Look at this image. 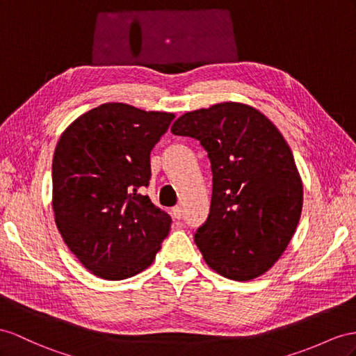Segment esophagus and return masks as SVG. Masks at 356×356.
Instances as JSON below:
<instances>
[{"instance_id":"34e87169","label":"esophagus","mask_w":356,"mask_h":356,"mask_svg":"<svg viewBox=\"0 0 356 356\" xmlns=\"http://www.w3.org/2000/svg\"><path fill=\"white\" fill-rule=\"evenodd\" d=\"M171 215H172V218H176V220H180V216H181V207H180V206L172 207V209H171Z\"/></svg>"}]
</instances>
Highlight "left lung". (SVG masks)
Wrapping results in <instances>:
<instances>
[{"instance_id":"8db88e82","label":"left lung","mask_w":356,"mask_h":356,"mask_svg":"<svg viewBox=\"0 0 356 356\" xmlns=\"http://www.w3.org/2000/svg\"><path fill=\"white\" fill-rule=\"evenodd\" d=\"M171 132L198 140L212 163L211 213L194 236L206 265L234 281L263 275L286 251L302 212V179L284 136L242 102L189 111Z\"/></svg>"}]
</instances>
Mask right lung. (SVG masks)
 Segmentation results:
<instances>
[{
	"mask_svg": "<svg viewBox=\"0 0 356 356\" xmlns=\"http://www.w3.org/2000/svg\"><path fill=\"white\" fill-rule=\"evenodd\" d=\"M172 113L122 102L79 115L61 134L52 159V211L67 248L93 275L118 281L147 269L171 218L140 189L150 152Z\"/></svg>",
	"mask_w": 356,
	"mask_h": 356,
	"instance_id": "right-lung-1",
	"label": "right lung"
}]
</instances>
